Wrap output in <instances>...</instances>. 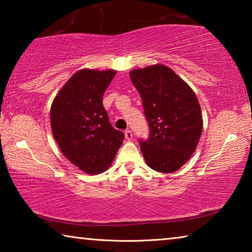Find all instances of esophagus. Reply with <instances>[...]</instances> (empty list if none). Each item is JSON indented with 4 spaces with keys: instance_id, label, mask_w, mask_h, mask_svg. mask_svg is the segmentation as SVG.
<instances>
[{
    "instance_id": "34e87169",
    "label": "esophagus",
    "mask_w": 252,
    "mask_h": 252,
    "mask_svg": "<svg viewBox=\"0 0 252 252\" xmlns=\"http://www.w3.org/2000/svg\"><path fill=\"white\" fill-rule=\"evenodd\" d=\"M125 136H126V140H132V138H133V134H132L131 130L127 129V130L125 131Z\"/></svg>"
}]
</instances>
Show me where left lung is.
I'll return each mask as SVG.
<instances>
[{"label": "left lung", "mask_w": 252, "mask_h": 252, "mask_svg": "<svg viewBox=\"0 0 252 252\" xmlns=\"http://www.w3.org/2000/svg\"><path fill=\"white\" fill-rule=\"evenodd\" d=\"M141 95L150 138L140 140L144 160L151 169L172 173L193 155L203 120L198 97L172 69L155 64L130 71Z\"/></svg>", "instance_id": "obj_1"}]
</instances>
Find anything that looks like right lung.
<instances>
[{"mask_svg":"<svg viewBox=\"0 0 252 252\" xmlns=\"http://www.w3.org/2000/svg\"><path fill=\"white\" fill-rule=\"evenodd\" d=\"M116 70L82 69L71 76L51 105V129L67 160L88 174L108 170L125 139L110 125L102 97Z\"/></svg>","mask_w":252,"mask_h":252,"instance_id":"right-lung-1","label":"right lung"}]
</instances>
